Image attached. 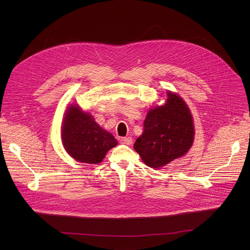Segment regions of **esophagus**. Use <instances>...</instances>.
<instances>
[{
    "mask_svg": "<svg viewBox=\"0 0 250 250\" xmlns=\"http://www.w3.org/2000/svg\"><path fill=\"white\" fill-rule=\"evenodd\" d=\"M120 141L122 142V144L124 145H126V146H130L132 144V138L130 136H125V137H121L120 138Z\"/></svg>",
    "mask_w": 250,
    "mask_h": 250,
    "instance_id": "34e87169",
    "label": "esophagus"
}]
</instances>
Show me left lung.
Wrapping results in <instances>:
<instances>
[{
  "label": "left lung",
  "mask_w": 250,
  "mask_h": 250,
  "mask_svg": "<svg viewBox=\"0 0 250 250\" xmlns=\"http://www.w3.org/2000/svg\"><path fill=\"white\" fill-rule=\"evenodd\" d=\"M194 134L187 104L180 96L167 92L166 103L147 113L144 132L133 148L147 166L160 168L185 155L193 145Z\"/></svg>",
  "instance_id": "left-lung-1"
}]
</instances>
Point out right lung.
Returning <instances> with one entry per match:
<instances>
[{
	"label": "right lung",
	"instance_id": "obj_1",
	"mask_svg": "<svg viewBox=\"0 0 250 250\" xmlns=\"http://www.w3.org/2000/svg\"><path fill=\"white\" fill-rule=\"evenodd\" d=\"M65 150L75 160L98 164L118 145L112 133L103 129L94 118L73 104L65 113L61 129Z\"/></svg>",
	"mask_w": 250,
	"mask_h": 250
}]
</instances>
